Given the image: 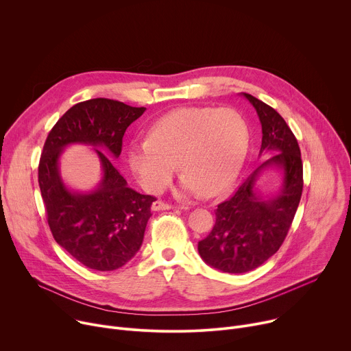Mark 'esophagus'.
I'll return each instance as SVG.
<instances>
[{"instance_id": "obj_1", "label": "esophagus", "mask_w": 351, "mask_h": 351, "mask_svg": "<svg viewBox=\"0 0 351 351\" xmlns=\"http://www.w3.org/2000/svg\"><path fill=\"white\" fill-rule=\"evenodd\" d=\"M169 209H171V205L170 204H166V202H163V201H154L153 204H152V210H169Z\"/></svg>"}]
</instances>
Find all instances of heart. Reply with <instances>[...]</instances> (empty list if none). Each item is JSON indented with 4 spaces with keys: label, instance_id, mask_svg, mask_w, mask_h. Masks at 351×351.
<instances>
[{
    "label": "heart",
    "instance_id": "1",
    "mask_svg": "<svg viewBox=\"0 0 351 351\" xmlns=\"http://www.w3.org/2000/svg\"><path fill=\"white\" fill-rule=\"evenodd\" d=\"M248 143V124L237 110L184 107L156 121L147 138L131 142L128 166L145 191L160 192L177 163L182 193L216 197L237 178Z\"/></svg>",
    "mask_w": 351,
    "mask_h": 351
}]
</instances>
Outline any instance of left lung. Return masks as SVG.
Segmentation results:
<instances>
[{
  "label": "left lung",
  "instance_id": "8db88e82",
  "mask_svg": "<svg viewBox=\"0 0 351 351\" xmlns=\"http://www.w3.org/2000/svg\"><path fill=\"white\" fill-rule=\"evenodd\" d=\"M255 107L262 125L261 152L271 154L236 191L217 205L216 223L198 243L201 258L226 274H245L265 263L282 247L302 193V162L298 142L283 117L259 99L243 93ZM276 165L284 170V186L265 200L254 189L258 173Z\"/></svg>",
  "mask_w": 351,
  "mask_h": 351
}]
</instances>
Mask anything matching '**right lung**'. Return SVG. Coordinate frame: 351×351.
Returning a JSON list of instances; mask_svg holds the SVG:
<instances>
[{"label": "right lung", "mask_w": 351, "mask_h": 351, "mask_svg": "<svg viewBox=\"0 0 351 351\" xmlns=\"http://www.w3.org/2000/svg\"><path fill=\"white\" fill-rule=\"evenodd\" d=\"M145 110L104 97L81 101L61 117L45 142L38 163V186L47 223L57 244L89 269H119L142 245L156 198L130 188L105 154L119 158L127 128ZM71 143H86L106 152L95 149L104 178L92 193H72L59 177V154Z\"/></svg>", "instance_id": "obj_1"}]
</instances>
